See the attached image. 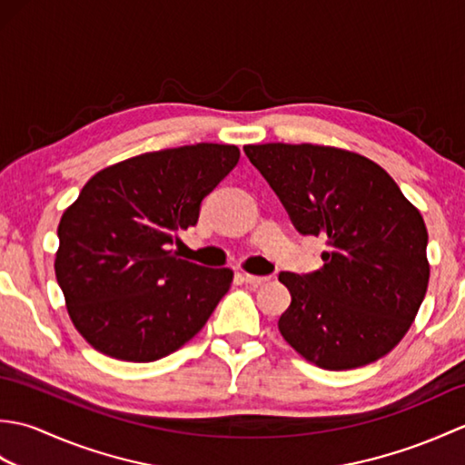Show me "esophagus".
<instances>
[{"label":"esophagus","mask_w":465,"mask_h":465,"mask_svg":"<svg viewBox=\"0 0 465 465\" xmlns=\"http://www.w3.org/2000/svg\"><path fill=\"white\" fill-rule=\"evenodd\" d=\"M243 282L253 285V288H260V285L268 283L270 278H265V275H252V273H243Z\"/></svg>","instance_id":"esophagus-1"}]
</instances>
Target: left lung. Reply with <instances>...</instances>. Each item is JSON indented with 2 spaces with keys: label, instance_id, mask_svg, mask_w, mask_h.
I'll return each instance as SVG.
<instances>
[{
  "label": "left lung",
  "instance_id": "8db88e82",
  "mask_svg": "<svg viewBox=\"0 0 465 465\" xmlns=\"http://www.w3.org/2000/svg\"><path fill=\"white\" fill-rule=\"evenodd\" d=\"M295 230L328 252L312 273L282 272L292 303L278 328L323 370L383 358L416 320L430 282L428 230L390 173L368 157L312 143L245 145Z\"/></svg>",
  "mask_w": 465,
  "mask_h": 465
}]
</instances>
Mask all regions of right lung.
<instances>
[{"mask_svg": "<svg viewBox=\"0 0 465 465\" xmlns=\"http://www.w3.org/2000/svg\"><path fill=\"white\" fill-rule=\"evenodd\" d=\"M238 160V147L222 143L135 155L97 172L64 212L55 278L75 330L97 351L155 361L210 320L233 272L180 260L170 245Z\"/></svg>", "mask_w": 465, "mask_h": 465, "instance_id": "add662e5", "label": "right lung"}]
</instances>
